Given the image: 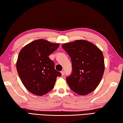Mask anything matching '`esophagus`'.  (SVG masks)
I'll return each mask as SVG.
<instances>
[{"mask_svg":"<svg viewBox=\"0 0 123 123\" xmlns=\"http://www.w3.org/2000/svg\"><path fill=\"white\" fill-rule=\"evenodd\" d=\"M61 74H62V76H64V71H61Z\"/></svg>","mask_w":123,"mask_h":123,"instance_id":"esophagus-1","label":"esophagus"}]
</instances>
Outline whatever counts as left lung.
I'll return each instance as SVG.
<instances>
[{"instance_id":"left-lung-1","label":"left lung","mask_w":123,"mask_h":123,"mask_svg":"<svg viewBox=\"0 0 123 123\" xmlns=\"http://www.w3.org/2000/svg\"><path fill=\"white\" fill-rule=\"evenodd\" d=\"M71 58L72 72L66 78L72 91L85 95L95 90L102 79L105 70L102 52L90 42L79 40L62 45Z\"/></svg>"}]
</instances>
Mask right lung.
Instances as JSON below:
<instances>
[{
    "label": "right lung",
    "mask_w": 123,
    "mask_h": 123,
    "mask_svg": "<svg viewBox=\"0 0 123 123\" xmlns=\"http://www.w3.org/2000/svg\"><path fill=\"white\" fill-rule=\"evenodd\" d=\"M59 46V43L39 39L28 44L20 51L17 70L23 85L32 94L42 96L48 93L53 88L57 77L62 75L48 57Z\"/></svg>",
    "instance_id": "1"
}]
</instances>
